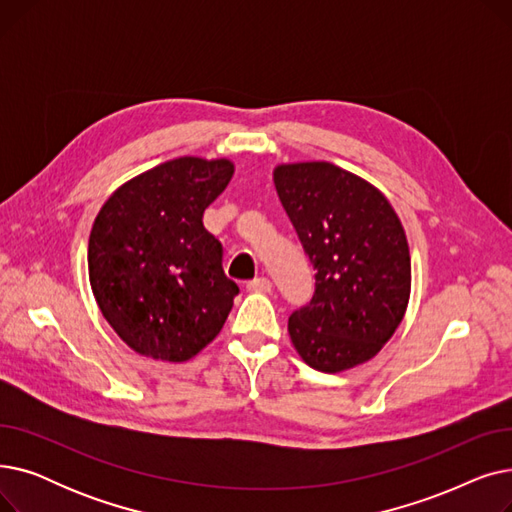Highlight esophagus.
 I'll list each match as a JSON object with an SVG mask.
<instances>
[{
    "label": "esophagus",
    "mask_w": 512,
    "mask_h": 512,
    "mask_svg": "<svg viewBox=\"0 0 512 512\" xmlns=\"http://www.w3.org/2000/svg\"><path fill=\"white\" fill-rule=\"evenodd\" d=\"M247 290L251 292H270L272 290V282L267 278H255L247 284Z\"/></svg>",
    "instance_id": "esophagus-1"
}]
</instances>
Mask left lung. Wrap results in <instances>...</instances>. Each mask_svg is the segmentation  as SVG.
<instances>
[{"instance_id": "obj_1", "label": "left lung", "mask_w": 512, "mask_h": 512, "mask_svg": "<svg viewBox=\"0 0 512 512\" xmlns=\"http://www.w3.org/2000/svg\"><path fill=\"white\" fill-rule=\"evenodd\" d=\"M274 184L315 270L309 305L288 319L301 359L338 373L373 359L405 317L411 255L388 199L328 161L282 164Z\"/></svg>"}]
</instances>
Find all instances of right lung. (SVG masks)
<instances>
[{
  "label": "right lung",
  "mask_w": 512,
  "mask_h": 512,
  "mask_svg": "<svg viewBox=\"0 0 512 512\" xmlns=\"http://www.w3.org/2000/svg\"><path fill=\"white\" fill-rule=\"evenodd\" d=\"M234 174L228 159L178 157L122 184L89 236V280L114 332L143 357L182 363L220 334L238 286L203 211Z\"/></svg>",
  "instance_id": "add662e5"
}]
</instances>
